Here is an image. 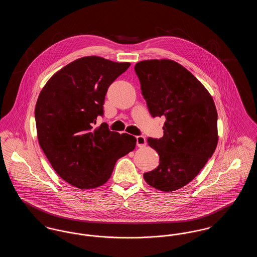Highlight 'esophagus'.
Masks as SVG:
<instances>
[{
  "label": "esophagus",
  "instance_id": "esophagus-1",
  "mask_svg": "<svg viewBox=\"0 0 257 257\" xmlns=\"http://www.w3.org/2000/svg\"><path fill=\"white\" fill-rule=\"evenodd\" d=\"M137 146L139 147H145L147 146V140L144 136L137 137Z\"/></svg>",
  "mask_w": 257,
  "mask_h": 257
}]
</instances>
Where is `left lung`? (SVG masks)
<instances>
[{
	"label": "left lung",
	"mask_w": 257,
	"mask_h": 257,
	"mask_svg": "<svg viewBox=\"0 0 257 257\" xmlns=\"http://www.w3.org/2000/svg\"><path fill=\"white\" fill-rule=\"evenodd\" d=\"M152 116H165L164 136L148 139L159 166L144 174L148 185L162 192L190 183L212 157L218 145V113L205 86L176 61L147 60L135 65Z\"/></svg>",
	"instance_id": "8db88e82"
}]
</instances>
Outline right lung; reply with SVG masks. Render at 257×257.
Segmentation results:
<instances>
[{
  "mask_svg": "<svg viewBox=\"0 0 257 257\" xmlns=\"http://www.w3.org/2000/svg\"><path fill=\"white\" fill-rule=\"evenodd\" d=\"M97 56L68 63L54 74L37 98L35 116L39 146L61 178L79 189L110 179L116 161L133 151L132 135L93 128L110 84L130 66Z\"/></svg>",
  "mask_w": 257,
  "mask_h": 257,
  "instance_id": "add662e5",
  "label": "right lung"
}]
</instances>
